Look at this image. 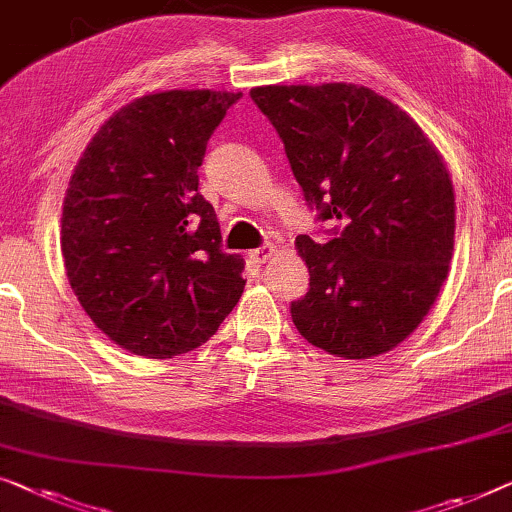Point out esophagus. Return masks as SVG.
<instances>
[{
	"label": "esophagus",
	"instance_id": "obj_1",
	"mask_svg": "<svg viewBox=\"0 0 512 512\" xmlns=\"http://www.w3.org/2000/svg\"><path fill=\"white\" fill-rule=\"evenodd\" d=\"M274 251H277V247H274V244H263V247L249 251V258L254 263H268L270 258L274 256Z\"/></svg>",
	"mask_w": 512,
	"mask_h": 512
}]
</instances>
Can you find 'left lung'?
<instances>
[{"instance_id": "left-lung-1", "label": "left lung", "mask_w": 512, "mask_h": 512, "mask_svg": "<svg viewBox=\"0 0 512 512\" xmlns=\"http://www.w3.org/2000/svg\"><path fill=\"white\" fill-rule=\"evenodd\" d=\"M284 143L318 219L344 228L298 235L309 291L291 305L309 344L346 360L392 351L422 323L448 277L455 191L446 161L402 108L351 83L249 92Z\"/></svg>"}]
</instances>
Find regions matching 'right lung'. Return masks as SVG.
<instances>
[{"mask_svg": "<svg viewBox=\"0 0 512 512\" xmlns=\"http://www.w3.org/2000/svg\"><path fill=\"white\" fill-rule=\"evenodd\" d=\"M240 96H140L94 133L73 168L62 207L66 277L96 328L133 355L194 351L244 291V261L221 249L217 214L198 194L207 140Z\"/></svg>", "mask_w": 512, "mask_h": 512, "instance_id": "add662e5", "label": "right lung"}]
</instances>
